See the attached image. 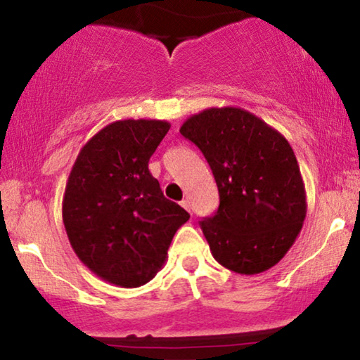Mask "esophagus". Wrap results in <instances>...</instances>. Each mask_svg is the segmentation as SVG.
Instances as JSON below:
<instances>
[{"instance_id":"obj_1","label":"esophagus","mask_w":360,"mask_h":360,"mask_svg":"<svg viewBox=\"0 0 360 360\" xmlns=\"http://www.w3.org/2000/svg\"><path fill=\"white\" fill-rule=\"evenodd\" d=\"M181 206H184V208L186 210V211H190V201L188 200H184V201H181V203H180Z\"/></svg>"}]
</instances>
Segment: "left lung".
<instances>
[{
	"instance_id": "left-lung-1",
	"label": "left lung",
	"mask_w": 360,
	"mask_h": 360,
	"mask_svg": "<svg viewBox=\"0 0 360 360\" xmlns=\"http://www.w3.org/2000/svg\"><path fill=\"white\" fill-rule=\"evenodd\" d=\"M181 136L203 152L219 208L201 221L211 254L236 274L278 264L303 228L307 193L292 146L243 108H210L190 116Z\"/></svg>"
}]
</instances>
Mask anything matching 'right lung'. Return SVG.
I'll return each instance as SVG.
<instances>
[{
    "label": "right lung",
    "instance_id": "add662e5",
    "mask_svg": "<svg viewBox=\"0 0 360 360\" xmlns=\"http://www.w3.org/2000/svg\"><path fill=\"white\" fill-rule=\"evenodd\" d=\"M167 121L122 120L82 147L68 175L62 218L72 249L98 277L124 288L155 277L176 229L190 219L167 200L149 159Z\"/></svg>",
    "mask_w": 360,
    "mask_h": 360
}]
</instances>
